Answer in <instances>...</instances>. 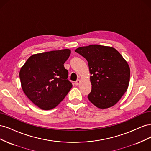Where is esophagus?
<instances>
[{
  "label": "esophagus",
  "instance_id": "esophagus-1",
  "mask_svg": "<svg viewBox=\"0 0 151 151\" xmlns=\"http://www.w3.org/2000/svg\"><path fill=\"white\" fill-rule=\"evenodd\" d=\"M81 80L80 79H77L76 81V83H75V84L76 85V86H79L80 84H81Z\"/></svg>",
  "mask_w": 151,
  "mask_h": 151
}]
</instances>
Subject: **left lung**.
Instances as JSON below:
<instances>
[{"label":"left lung","mask_w":151,"mask_h":151,"mask_svg":"<svg viewBox=\"0 0 151 151\" xmlns=\"http://www.w3.org/2000/svg\"><path fill=\"white\" fill-rule=\"evenodd\" d=\"M75 52L88 62L92 85L89 101L100 109L114 106L129 87L130 70L127 62L111 47L90 45Z\"/></svg>","instance_id":"8db88e82"}]
</instances>
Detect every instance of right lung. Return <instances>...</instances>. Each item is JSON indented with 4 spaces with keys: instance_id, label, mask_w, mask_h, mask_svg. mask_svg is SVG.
Returning a JSON list of instances; mask_svg holds the SVG:
<instances>
[{
    "instance_id": "obj_1",
    "label": "right lung",
    "mask_w": 151,
    "mask_h": 151,
    "mask_svg": "<svg viewBox=\"0 0 151 151\" xmlns=\"http://www.w3.org/2000/svg\"><path fill=\"white\" fill-rule=\"evenodd\" d=\"M69 49L34 54L19 71L22 91L30 101L43 110L55 108L72 88L64 63Z\"/></svg>"
}]
</instances>
